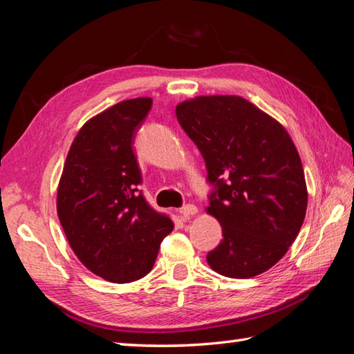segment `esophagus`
Instances as JSON below:
<instances>
[{
	"label": "esophagus",
	"instance_id": "1",
	"mask_svg": "<svg viewBox=\"0 0 354 354\" xmlns=\"http://www.w3.org/2000/svg\"><path fill=\"white\" fill-rule=\"evenodd\" d=\"M198 212L197 206L195 204H186V206H183L182 209H180V214H182L183 216H192Z\"/></svg>",
	"mask_w": 354,
	"mask_h": 354
}]
</instances>
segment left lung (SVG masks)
I'll return each instance as SVG.
<instances>
[{
    "instance_id": "8db88e82",
    "label": "left lung",
    "mask_w": 354,
    "mask_h": 354,
    "mask_svg": "<svg viewBox=\"0 0 354 354\" xmlns=\"http://www.w3.org/2000/svg\"><path fill=\"white\" fill-rule=\"evenodd\" d=\"M176 115L214 185L206 210L221 224L223 241L207 253L209 266L232 279L259 276L286 254L306 216L308 187L292 139L236 95L186 100Z\"/></svg>"
}]
</instances>
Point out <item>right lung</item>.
<instances>
[{"label":"right lung","mask_w":354,"mask_h":354,"mask_svg":"<svg viewBox=\"0 0 354 354\" xmlns=\"http://www.w3.org/2000/svg\"><path fill=\"white\" fill-rule=\"evenodd\" d=\"M151 104L148 97L125 100L91 118L69 148L57 187V215L71 248L112 283L147 276L174 229L138 191L142 176L133 142Z\"/></svg>","instance_id":"right-lung-1"}]
</instances>
